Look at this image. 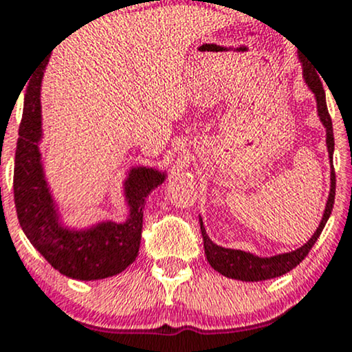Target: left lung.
<instances>
[{
	"instance_id": "obj_1",
	"label": "left lung",
	"mask_w": 352,
	"mask_h": 352,
	"mask_svg": "<svg viewBox=\"0 0 352 352\" xmlns=\"http://www.w3.org/2000/svg\"><path fill=\"white\" fill-rule=\"evenodd\" d=\"M302 74H305L306 82L311 91L314 92L318 100V114L321 122L326 127V144H328V152L329 159L333 162V152H334V134H333V122H331V116L328 112V106H326V94L324 89H322V82L319 74L316 72V67L308 66V63H305L302 59ZM334 195H336V173H334V167L331 170V192L328 204H326L324 215H322L321 223L316 230L311 240L306 245H302L301 248L294 250L292 253L285 254H276V256L270 258H260L254 256L252 253L241 252V250H230V248H221L213 243L212 240L207 236L204 223L200 221V230H201V238H204V248L205 254H207L208 263L212 265L213 270H217L218 273H221L223 276L233 278V280H241V281H263V280H272V278L281 276V274L292 272L294 266H298L308 256L314 243L318 241L319 235H321L322 228H324L326 221L333 212L334 205Z\"/></svg>"
}]
</instances>
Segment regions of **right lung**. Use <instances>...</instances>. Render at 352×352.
Returning <instances> with one entry per match:
<instances>
[{"mask_svg":"<svg viewBox=\"0 0 352 352\" xmlns=\"http://www.w3.org/2000/svg\"><path fill=\"white\" fill-rule=\"evenodd\" d=\"M41 78L43 72L26 89L16 144L13 190L19 225L28 240L60 274L84 281L114 276L135 261L142 238L145 197L162 184L165 175L153 168H132L125 182V197L131 207V217L125 223L107 221L84 232L60 227L38 148Z\"/></svg>","mask_w":352,"mask_h":352,"instance_id":"1","label":"right lung"}]
</instances>
